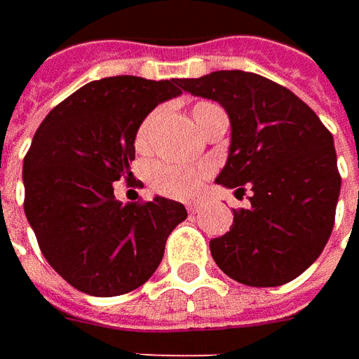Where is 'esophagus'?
Returning a JSON list of instances; mask_svg holds the SVG:
<instances>
[{"instance_id": "obj_1", "label": "esophagus", "mask_w": 359, "mask_h": 359, "mask_svg": "<svg viewBox=\"0 0 359 359\" xmlns=\"http://www.w3.org/2000/svg\"><path fill=\"white\" fill-rule=\"evenodd\" d=\"M200 208H201L200 201H189V203H187V212H191V214H196Z\"/></svg>"}]
</instances>
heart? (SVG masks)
Wrapping results in <instances>:
<instances>
[{
	"instance_id": "b5f03b06",
	"label": "heart",
	"mask_w": 359,
	"mask_h": 359,
	"mask_svg": "<svg viewBox=\"0 0 359 359\" xmlns=\"http://www.w3.org/2000/svg\"><path fill=\"white\" fill-rule=\"evenodd\" d=\"M222 111L219 107L212 102H201L194 107V119L198 123V128H203L205 121L210 119L212 114ZM159 111H151L147 118L140 123L137 128V135H135V144L137 147H145L149 142V135L154 131V126L158 121ZM212 173V168L208 163H200V165H180V163H158L151 168L149 173V182L151 187L168 198H177V200H187L194 194H198L201 187V182Z\"/></svg>"
}]
</instances>
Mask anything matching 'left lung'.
<instances>
[{"mask_svg": "<svg viewBox=\"0 0 359 359\" xmlns=\"http://www.w3.org/2000/svg\"><path fill=\"white\" fill-rule=\"evenodd\" d=\"M194 95L228 111L231 145L217 184L245 191L226 236L210 241L219 269L252 287L296 280L334 229L341 177L334 137L310 105L268 77L226 69L182 79Z\"/></svg>", "mask_w": 359, "mask_h": 359, "instance_id": "1", "label": "left lung"}]
</instances>
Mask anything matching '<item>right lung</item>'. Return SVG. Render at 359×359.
Wrapping results in <instances>:
<instances>
[{"label": "right lung", "mask_w": 359, "mask_h": 359, "mask_svg": "<svg viewBox=\"0 0 359 359\" xmlns=\"http://www.w3.org/2000/svg\"><path fill=\"white\" fill-rule=\"evenodd\" d=\"M182 90V79L104 77L65 97L35 131L23 159L25 217L49 266L79 292L111 297L144 285L187 217L180 201L121 205L114 196V182L131 180L140 123Z\"/></svg>", "instance_id": "add662e5"}]
</instances>
